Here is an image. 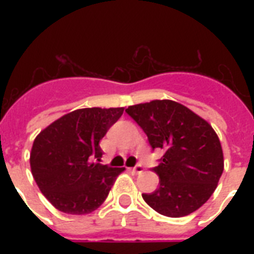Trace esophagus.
I'll return each instance as SVG.
<instances>
[{"label":"esophagus","instance_id":"esophagus-1","mask_svg":"<svg viewBox=\"0 0 254 254\" xmlns=\"http://www.w3.org/2000/svg\"><path fill=\"white\" fill-rule=\"evenodd\" d=\"M131 171H133V173L134 174H139V173H142L143 171V167H142V165H135L134 167H133V169H131Z\"/></svg>","mask_w":254,"mask_h":254}]
</instances>
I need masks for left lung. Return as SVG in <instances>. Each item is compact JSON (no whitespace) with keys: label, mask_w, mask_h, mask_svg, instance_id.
Listing matches in <instances>:
<instances>
[{"label":"left lung","mask_w":254,"mask_h":254,"mask_svg":"<svg viewBox=\"0 0 254 254\" xmlns=\"http://www.w3.org/2000/svg\"><path fill=\"white\" fill-rule=\"evenodd\" d=\"M142 127L151 149L163 155L153 171L159 187L142 193L163 216H187L200 208L216 190L224 170L219 137L205 120L173 100H153L125 109Z\"/></svg>","instance_id":"8db88e82"}]
</instances>
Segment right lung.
Wrapping results in <instances>:
<instances>
[{
	"mask_svg": "<svg viewBox=\"0 0 254 254\" xmlns=\"http://www.w3.org/2000/svg\"><path fill=\"white\" fill-rule=\"evenodd\" d=\"M124 108H84L67 113L43 129L30 153L38 187L57 209L91 213L107 199L125 169L101 165L100 139L123 116Z\"/></svg>",
	"mask_w": 254,
	"mask_h": 254,
	"instance_id": "obj_1",
	"label": "right lung"
}]
</instances>
